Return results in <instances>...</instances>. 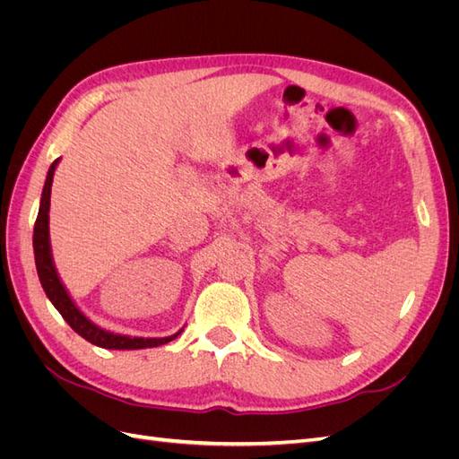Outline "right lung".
<instances>
[{"label":"right lung","instance_id":"obj_1","mask_svg":"<svg viewBox=\"0 0 459 459\" xmlns=\"http://www.w3.org/2000/svg\"><path fill=\"white\" fill-rule=\"evenodd\" d=\"M61 159L55 160L46 176L44 191H41L39 199V211L34 224V260H36V270L39 283L44 287L48 299L57 312L63 316L65 322L71 325L80 337H84L95 346H101V349L108 351H137V349H155V346H162L166 342L174 341L184 327L170 337H130V335H120V333L107 331L93 324L91 319L78 308V304L73 300L71 293H68L65 283L61 281L59 272L55 268L53 253H51V239H49V204H51V186H53V174L57 169Z\"/></svg>","mask_w":459,"mask_h":459}]
</instances>
